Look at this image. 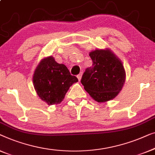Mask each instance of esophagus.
<instances>
[{
	"instance_id": "esophagus-1",
	"label": "esophagus",
	"mask_w": 155,
	"mask_h": 155,
	"mask_svg": "<svg viewBox=\"0 0 155 155\" xmlns=\"http://www.w3.org/2000/svg\"><path fill=\"white\" fill-rule=\"evenodd\" d=\"M81 77H82V72H81L79 74L77 75V78H78V81H80L81 79Z\"/></svg>"
}]
</instances>
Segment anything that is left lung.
Masks as SVG:
<instances>
[{
	"instance_id": "left-lung-1",
	"label": "left lung",
	"mask_w": 155,
	"mask_h": 155,
	"mask_svg": "<svg viewBox=\"0 0 155 155\" xmlns=\"http://www.w3.org/2000/svg\"><path fill=\"white\" fill-rule=\"evenodd\" d=\"M89 56L93 66L86 69L81 83L95 101L112 100L120 92L126 80L121 61L110 49L95 50Z\"/></svg>"
}]
</instances>
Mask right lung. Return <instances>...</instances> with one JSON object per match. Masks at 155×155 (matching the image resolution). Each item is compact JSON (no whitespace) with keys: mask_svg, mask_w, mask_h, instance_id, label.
I'll return each mask as SVG.
<instances>
[{"mask_svg":"<svg viewBox=\"0 0 155 155\" xmlns=\"http://www.w3.org/2000/svg\"><path fill=\"white\" fill-rule=\"evenodd\" d=\"M78 78L71 75L63 64H58L52 56L43 59L34 71L33 83L37 95L48 105L60 103L65 94Z\"/></svg>","mask_w":155,"mask_h":155,"instance_id":"obj_1","label":"right lung"}]
</instances>
